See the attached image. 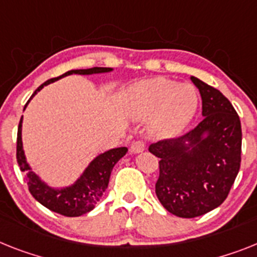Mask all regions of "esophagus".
Here are the masks:
<instances>
[{"mask_svg": "<svg viewBox=\"0 0 257 257\" xmlns=\"http://www.w3.org/2000/svg\"><path fill=\"white\" fill-rule=\"evenodd\" d=\"M145 150V142L144 141H135L132 142V145L129 148V152L132 154H137V153H142Z\"/></svg>", "mask_w": 257, "mask_h": 257, "instance_id": "esophagus-1", "label": "esophagus"}]
</instances>
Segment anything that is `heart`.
I'll return each mask as SVG.
<instances>
[{
	"label": "heart",
	"instance_id": "b5f03b06",
	"mask_svg": "<svg viewBox=\"0 0 257 257\" xmlns=\"http://www.w3.org/2000/svg\"><path fill=\"white\" fill-rule=\"evenodd\" d=\"M197 104V92L191 85H178L166 78L136 82L129 86L124 98V111L128 116H154L152 132L159 139H170L182 132L195 115Z\"/></svg>",
	"mask_w": 257,
	"mask_h": 257
}]
</instances>
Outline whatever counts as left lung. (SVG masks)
Segmentation results:
<instances>
[{"label":"left lung","instance_id":"obj_1","mask_svg":"<svg viewBox=\"0 0 257 257\" xmlns=\"http://www.w3.org/2000/svg\"><path fill=\"white\" fill-rule=\"evenodd\" d=\"M202 99L201 122L178 139L149 146L159 158L155 193L172 214L195 218L218 208L240 169L242 126L219 90L191 77Z\"/></svg>","mask_w":257,"mask_h":257}]
</instances>
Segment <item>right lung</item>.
<instances>
[{"mask_svg": "<svg viewBox=\"0 0 257 257\" xmlns=\"http://www.w3.org/2000/svg\"><path fill=\"white\" fill-rule=\"evenodd\" d=\"M112 68H91V69H78V70H69L65 74L60 75L57 78H51L44 82L42 86H39L32 94L29 102L42 90L44 86L49 85L52 82L66 77L70 74H98V73L112 72ZM29 102L26 103L25 108ZM22 120L21 117L18 126V136H17V161L21 167V171L26 172V182L29 185V191L36 201H39L45 208L66 217H79L82 214L91 212L95 208L98 201L102 198L103 193L108 187L109 176H111L113 166L126 154V148L111 149L108 152L99 154L98 157L90 162V165L82 172L72 185L64 187V188H52L42 179L32 171L30 165L26 161V155L23 152L22 142Z\"/></svg>", "mask_w": 257, "mask_h": 257, "instance_id": "obj_1", "label": "right lung"}]
</instances>
